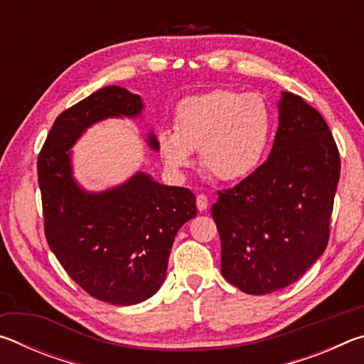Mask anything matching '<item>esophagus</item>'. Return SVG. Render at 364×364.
I'll list each match as a JSON object with an SVG mask.
<instances>
[{
    "label": "esophagus",
    "mask_w": 364,
    "mask_h": 364,
    "mask_svg": "<svg viewBox=\"0 0 364 364\" xmlns=\"http://www.w3.org/2000/svg\"><path fill=\"white\" fill-rule=\"evenodd\" d=\"M196 204H197V208H199L200 212L207 210V207H208L207 196H205V194H197V197H196Z\"/></svg>",
    "instance_id": "34e87169"
}]
</instances>
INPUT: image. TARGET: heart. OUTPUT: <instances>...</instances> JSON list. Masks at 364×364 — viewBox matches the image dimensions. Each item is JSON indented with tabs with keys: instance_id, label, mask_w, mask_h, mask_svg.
<instances>
[{
	"instance_id": "1",
	"label": "heart",
	"mask_w": 364,
	"mask_h": 364,
	"mask_svg": "<svg viewBox=\"0 0 364 364\" xmlns=\"http://www.w3.org/2000/svg\"><path fill=\"white\" fill-rule=\"evenodd\" d=\"M269 132V110L260 95L213 90L178 106L175 132H160L157 147L170 170L189 167L193 151L200 149V164L208 175L236 181L260 165Z\"/></svg>"
}]
</instances>
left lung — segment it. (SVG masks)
I'll list each match as a JSON object with an SVG mask.
<instances>
[{
  "mask_svg": "<svg viewBox=\"0 0 364 364\" xmlns=\"http://www.w3.org/2000/svg\"><path fill=\"white\" fill-rule=\"evenodd\" d=\"M338 178L341 154L323 115L282 93L268 159L236 186L217 191L212 205L223 278L252 295L297 281L328 245Z\"/></svg>",
  "mask_w": 364,
  "mask_h": 364,
  "instance_id": "left-lung-1",
  "label": "left lung"
}]
</instances>
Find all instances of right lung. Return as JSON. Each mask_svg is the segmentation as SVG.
I'll return each mask as SVG.
<instances>
[{
	"instance_id": "1",
	"label": "right lung",
	"mask_w": 364,
	"mask_h": 364,
	"mask_svg": "<svg viewBox=\"0 0 364 364\" xmlns=\"http://www.w3.org/2000/svg\"><path fill=\"white\" fill-rule=\"evenodd\" d=\"M141 107L138 95L101 88L59 114L36 160L49 249L86 294L114 305L139 304L159 291L178 230L197 215L193 191L144 173L102 194H86L73 181L67 151L85 128L138 115ZM149 143L159 149L154 134Z\"/></svg>"
}]
</instances>
